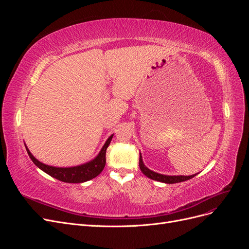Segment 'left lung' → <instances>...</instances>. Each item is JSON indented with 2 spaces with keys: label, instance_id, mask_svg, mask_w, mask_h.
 <instances>
[{
  "label": "left lung",
  "instance_id": "8db88e82",
  "mask_svg": "<svg viewBox=\"0 0 249 249\" xmlns=\"http://www.w3.org/2000/svg\"><path fill=\"white\" fill-rule=\"evenodd\" d=\"M139 167L141 169V171L144 173V175L152 178L154 180H158V182H162L165 184H176V183H180V182H184V180L187 179H190L193 177H195L196 175H192V176H165V175H161V173H158L155 172L153 170L148 169L144 163H143L142 160V156L140 154V158H139Z\"/></svg>",
  "mask_w": 249,
  "mask_h": 249
}]
</instances>
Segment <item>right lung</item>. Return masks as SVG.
<instances>
[{"label":"right lung","instance_id":"obj_1","mask_svg":"<svg viewBox=\"0 0 249 249\" xmlns=\"http://www.w3.org/2000/svg\"><path fill=\"white\" fill-rule=\"evenodd\" d=\"M112 138H113V135H111V136L107 139V141L105 142L104 146L102 147L100 153L97 154V156L94 158V159H92L91 161H89L87 163L81 164V165H78V166H73V167H55V166H50V165H47V164H43L40 161L37 160L36 158L31 154V152H30L26 144L25 146L27 149V153L29 157L31 158L33 163L42 171L48 173L49 176L53 178L61 180V182L77 184V183H84L89 179H92L93 178L99 176L103 171L105 165H106V150L110 144Z\"/></svg>","mask_w":249,"mask_h":249}]
</instances>
